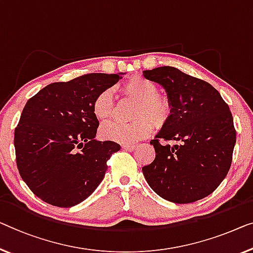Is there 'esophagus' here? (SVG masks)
<instances>
[{
  "mask_svg": "<svg viewBox=\"0 0 253 253\" xmlns=\"http://www.w3.org/2000/svg\"><path fill=\"white\" fill-rule=\"evenodd\" d=\"M122 148L124 150L129 151V152H131V151H134L135 149H136V145H135V144H123Z\"/></svg>",
  "mask_w": 253,
  "mask_h": 253,
  "instance_id": "1",
  "label": "esophagus"
}]
</instances>
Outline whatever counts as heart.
<instances>
[{"instance_id":"1","label":"heart","mask_w":253,"mask_h":253,"mask_svg":"<svg viewBox=\"0 0 253 253\" xmlns=\"http://www.w3.org/2000/svg\"><path fill=\"white\" fill-rule=\"evenodd\" d=\"M125 97L135 101L131 118L133 122L109 123L100 129L101 137L123 144H131L144 138L156 127H163L170 120L172 107L167 97L158 94V86L142 76H134L122 86ZM93 114L99 122H108L115 115V101L111 89H104L97 94L93 102Z\"/></svg>"}]
</instances>
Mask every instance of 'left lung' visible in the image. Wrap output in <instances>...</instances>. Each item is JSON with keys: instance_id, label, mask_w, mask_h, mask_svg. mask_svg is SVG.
<instances>
[{"instance_id": "1", "label": "left lung", "mask_w": 253, "mask_h": 253, "mask_svg": "<svg viewBox=\"0 0 253 253\" xmlns=\"http://www.w3.org/2000/svg\"><path fill=\"white\" fill-rule=\"evenodd\" d=\"M143 75L163 86L172 107L170 120L150 142L156 158L142 168L146 182L175 203L208 197L232 165L236 130L228 104L209 83L177 68H154ZM169 140L181 144L170 147Z\"/></svg>"}]
</instances>
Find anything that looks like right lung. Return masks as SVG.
Here are the masks:
<instances>
[{"label": "right lung", "instance_id": "1", "mask_svg": "<svg viewBox=\"0 0 253 253\" xmlns=\"http://www.w3.org/2000/svg\"><path fill=\"white\" fill-rule=\"evenodd\" d=\"M120 74H87L45 86L27 101L14 129L17 167L36 197L69 208L87 199L104 178L118 143L95 139L97 94Z\"/></svg>", "mask_w": 253, "mask_h": 253}]
</instances>
